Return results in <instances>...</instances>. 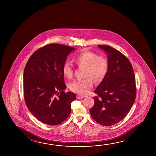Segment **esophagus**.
<instances>
[{
	"instance_id": "1",
	"label": "esophagus",
	"mask_w": 156,
	"mask_h": 156,
	"mask_svg": "<svg viewBox=\"0 0 156 156\" xmlns=\"http://www.w3.org/2000/svg\"><path fill=\"white\" fill-rule=\"evenodd\" d=\"M77 98L78 99H82V98H84V96H80V95H77Z\"/></svg>"
}]
</instances>
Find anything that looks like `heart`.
Masks as SVG:
<instances>
[{
	"instance_id": "b5f03b06",
	"label": "heart",
	"mask_w": 156,
	"mask_h": 156,
	"mask_svg": "<svg viewBox=\"0 0 156 156\" xmlns=\"http://www.w3.org/2000/svg\"><path fill=\"white\" fill-rule=\"evenodd\" d=\"M74 62L78 66L85 67L84 79H76L69 84V89L78 94L85 95L93 86V80L99 82L105 78L108 70V62L105 57L92 51H83L74 57ZM64 76L71 78L73 68L69 62H64L62 67Z\"/></svg>"
}]
</instances>
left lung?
<instances>
[{"label": "left lung", "mask_w": 156, "mask_h": 156, "mask_svg": "<svg viewBox=\"0 0 156 156\" xmlns=\"http://www.w3.org/2000/svg\"><path fill=\"white\" fill-rule=\"evenodd\" d=\"M107 55L108 70L94 90V105L90 110L92 119L105 126L118 123L127 116L135 101L134 73L129 60L110 46H98Z\"/></svg>", "instance_id": "1"}]
</instances>
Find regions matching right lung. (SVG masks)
<instances>
[{
	"label": "right lung",
	"mask_w": 156,
	"mask_h": 156,
	"mask_svg": "<svg viewBox=\"0 0 156 156\" xmlns=\"http://www.w3.org/2000/svg\"><path fill=\"white\" fill-rule=\"evenodd\" d=\"M76 49L51 44L35 51L26 64L23 74L24 97L29 110L39 121L58 125L69 116L73 92H65L62 67L67 56Z\"/></svg>",
	"instance_id": "right-lung-1"
}]
</instances>
